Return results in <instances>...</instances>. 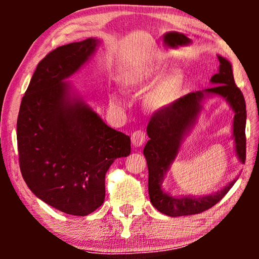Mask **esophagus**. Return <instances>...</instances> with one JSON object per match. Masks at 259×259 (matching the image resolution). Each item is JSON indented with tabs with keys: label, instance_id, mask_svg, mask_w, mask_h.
<instances>
[{
	"label": "esophagus",
	"instance_id": "34e87169",
	"mask_svg": "<svg viewBox=\"0 0 259 259\" xmlns=\"http://www.w3.org/2000/svg\"><path fill=\"white\" fill-rule=\"evenodd\" d=\"M131 139H132L134 147H140L145 143V140H146V133L144 131H136L131 136Z\"/></svg>",
	"mask_w": 259,
	"mask_h": 259
}]
</instances>
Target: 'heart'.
I'll return each instance as SVG.
<instances>
[{"mask_svg":"<svg viewBox=\"0 0 259 259\" xmlns=\"http://www.w3.org/2000/svg\"><path fill=\"white\" fill-rule=\"evenodd\" d=\"M166 68L162 63H151L140 68L133 69L125 75V83L131 90H146L154 81H157ZM185 84V74L178 68L171 69L146 95V104L152 108H162L178 98ZM113 105L118 106L120 101L116 97H112Z\"/></svg>","mask_w":259,"mask_h":259,"instance_id":"heart-1","label":"heart"}]
</instances>
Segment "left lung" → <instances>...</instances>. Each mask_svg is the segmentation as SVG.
I'll return each instance as SVG.
<instances>
[{
  "label": "left lung",
  "mask_w": 259,
  "mask_h": 259,
  "mask_svg": "<svg viewBox=\"0 0 259 259\" xmlns=\"http://www.w3.org/2000/svg\"><path fill=\"white\" fill-rule=\"evenodd\" d=\"M219 72L211 77L215 86L204 91L192 92L157 111L147 125L150 140L144 148L148 167V194L151 203L159 212L169 217L198 214L214 206L236 183L232 180L222 191L201 198L169 196L161 189L164 176L178 153L183 138L190 131L201 109L205 95L215 94L223 97L235 112L233 138L239 160L246 159V106L244 95L235 83L232 66L228 60L218 55Z\"/></svg>",
  "instance_id": "obj_1"
}]
</instances>
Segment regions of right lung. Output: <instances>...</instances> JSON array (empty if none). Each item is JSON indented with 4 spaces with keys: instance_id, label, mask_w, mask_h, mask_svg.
<instances>
[{
    "instance_id": "right-lung-1",
    "label": "right lung",
    "mask_w": 259,
    "mask_h": 259,
    "mask_svg": "<svg viewBox=\"0 0 259 259\" xmlns=\"http://www.w3.org/2000/svg\"><path fill=\"white\" fill-rule=\"evenodd\" d=\"M98 45L86 38L58 47L38 62L21 101L16 136L20 169L37 198L56 210L87 215L105 200V176L131 153L128 136L111 128L63 81Z\"/></svg>"
}]
</instances>
